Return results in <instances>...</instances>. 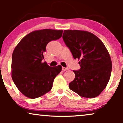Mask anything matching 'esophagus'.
<instances>
[{"label": "esophagus", "mask_w": 123, "mask_h": 123, "mask_svg": "<svg viewBox=\"0 0 123 123\" xmlns=\"http://www.w3.org/2000/svg\"><path fill=\"white\" fill-rule=\"evenodd\" d=\"M68 69H69L68 68H64V67H62V70H63V71H65V70H67Z\"/></svg>", "instance_id": "esophagus-1"}]
</instances>
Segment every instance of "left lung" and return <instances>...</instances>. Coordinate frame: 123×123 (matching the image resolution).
<instances>
[{
  "label": "left lung",
  "mask_w": 123,
  "mask_h": 123,
  "mask_svg": "<svg viewBox=\"0 0 123 123\" xmlns=\"http://www.w3.org/2000/svg\"><path fill=\"white\" fill-rule=\"evenodd\" d=\"M63 39L74 59L80 60L75 78L69 85L80 96L93 98L105 88L110 80L112 63L103 43L93 33L80 30H64Z\"/></svg>",
  "instance_id": "1"
}]
</instances>
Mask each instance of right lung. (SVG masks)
<instances>
[{"mask_svg": "<svg viewBox=\"0 0 123 123\" xmlns=\"http://www.w3.org/2000/svg\"><path fill=\"white\" fill-rule=\"evenodd\" d=\"M63 30L44 29L28 33L15 48L12 57V78L23 95L36 98L51 90L62 67L43 63L48 43L58 40Z\"/></svg>", "mask_w": 123, "mask_h": 123, "instance_id": "add662e5", "label": "right lung"}]
</instances>
